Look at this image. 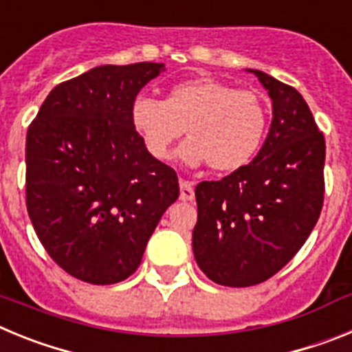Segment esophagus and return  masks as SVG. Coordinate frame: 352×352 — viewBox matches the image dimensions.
<instances>
[{
    "mask_svg": "<svg viewBox=\"0 0 352 352\" xmlns=\"http://www.w3.org/2000/svg\"><path fill=\"white\" fill-rule=\"evenodd\" d=\"M194 195V183L182 179V182H179V199H182V201H192Z\"/></svg>",
    "mask_w": 352,
    "mask_h": 352,
    "instance_id": "34e87169",
    "label": "esophagus"
}]
</instances>
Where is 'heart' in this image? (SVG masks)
Returning a JSON list of instances; mask_svg holds the SVG:
<instances>
[{"label":"heart","mask_w":352,"mask_h":352,"mask_svg":"<svg viewBox=\"0 0 352 352\" xmlns=\"http://www.w3.org/2000/svg\"><path fill=\"white\" fill-rule=\"evenodd\" d=\"M130 123L158 160L170 157L173 144L186 129L190 139L179 149L186 164L208 162L217 173H231L259 153L270 109L257 91L197 77L174 84L166 100L139 95L130 105Z\"/></svg>","instance_id":"heart-1"}]
</instances>
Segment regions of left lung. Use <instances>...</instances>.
I'll return each mask as SVG.
<instances>
[{"label":"left lung","instance_id":"obj_1","mask_svg":"<svg viewBox=\"0 0 352 352\" xmlns=\"http://www.w3.org/2000/svg\"><path fill=\"white\" fill-rule=\"evenodd\" d=\"M248 72L272 98L268 138L248 166L195 186V261L227 287L261 284L280 272L310 236L324 199V135L307 102L275 77Z\"/></svg>","mask_w":352,"mask_h":352}]
</instances>
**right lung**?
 Wrapping results in <instances>:
<instances>
[{
  "label": "right lung",
  "instance_id": "1",
  "mask_svg": "<svg viewBox=\"0 0 352 352\" xmlns=\"http://www.w3.org/2000/svg\"><path fill=\"white\" fill-rule=\"evenodd\" d=\"M164 63L102 65L58 84L26 135V206L60 268L109 285L141 264L178 199V176L146 149L130 105Z\"/></svg>",
  "mask_w": 352,
  "mask_h": 352
}]
</instances>
